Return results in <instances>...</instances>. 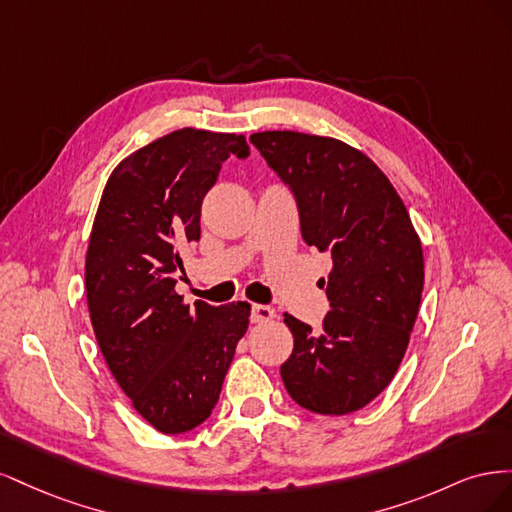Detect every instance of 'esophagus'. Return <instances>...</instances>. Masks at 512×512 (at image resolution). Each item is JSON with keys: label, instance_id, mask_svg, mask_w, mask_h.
<instances>
[{"label": "esophagus", "instance_id": "1", "mask_svg": "<svg viewBox=\"0 0 512 512\" xmlns=\"http://www.w3.org/2000/svg\"><path fill=\"white\" fill-rule=\"evenodd\" d=\"M273 318V309L269 305H252V314L250 320L252 322H269Z\"/></svg>", "mask_w": 512, "mask_h": 512}]
</instances>
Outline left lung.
Wrapping results in <instances>:
<instances>
[{
    "mask_svg": "<svg viewBox=\"0 0 512 512\" xmlns=\"http://www.w3.org/2000/svg\"><path fill=\"white\" fill-rule=\"evenodd\" d=\"M250 143L292 192L303 241L333 258L322 329L284 314L286 391L316 414L361 410L393 380L421 305L423 247L408 209L365 153L335 138L286 130Z\"/></svg>",
    "mask_w": 512,
    "mask_h": 512,
    "instance_id": "left-lung-1",
    "label": "left lung"
}]
</instances>
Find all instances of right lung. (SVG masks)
Instances as JSON below:
<instances>
[{
  "mask_svg": "<svg viewBox=\"0 0 512 512\" xmlns=\"http://www.w3.org/2000/svg\"><path fill=\"white\" fill-rule=\"evenodd\" d=\"M250 156L241 134L183 128L138 149L108 177L91 228V324L121 391L147 423L183 433L207 421L247 331L250 305H185L179 252L200 239V207L222 164Z\"/></svg>",
  "mask_w": 512,
  "mask_h": 512,
  "instance_id": "1",
  "label": "right lung"
}]
</instances>
